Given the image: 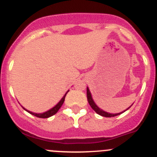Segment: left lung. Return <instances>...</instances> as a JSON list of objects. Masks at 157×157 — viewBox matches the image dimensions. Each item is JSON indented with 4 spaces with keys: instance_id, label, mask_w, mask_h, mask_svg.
<instances>
[{
    "instance_id": "obj_1",
    "label": "left lung",
    "mask_w": 157,
    "mask_h": 157,
    "mask_svg": "<svg viewBox=\"0 0 157 157\" xmlns=\"http://www.w3.org/2000/svg\"><path fill=\"white\" fill-rule=\"evenodd\" d=\"M86 94H87V100H88V102H89V104H90V105L91 108H92V109H94V110L95 111V112H97L98 115H100V116H105V117H114V116H118V115H120L121 113H123V112H120V113L112 114V113H109V112H105V111H103L102 109H100V108H98V106H97V105L94 103V100H93V98H92V96H91L90 91V90H89L88 87H87V89H86ZM127 109H126L125 111H127ZM125 111H124V112H125Z\"/></svg>"
}]
</instances>
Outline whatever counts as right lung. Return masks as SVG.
Wrapping results in <instances>:
<instances>
[{"label": "right lung", "mask_w": 157, "mask_h": 157, "mask_svg": "<svg viewBox=\"0 0 157 157\" xmlns=\"http://www.w3.org/2000/svg\"><path fill=\"white\" fill-rule=\"evenodd\" d=\"M68 92V91H67ZM67 92L65 94V95L63 96V98H62L61 100H60V101H59V103L57 104V105H56V106H54L52 109H51L50 110L47 111V112H43V113H34V112H30V111L27 110V109H25L24 108V110L27 111V112H29L30 114L33 115V116H36V117H38V118H43V119H45V118H48L50 117V116H53V115H55L56 113V112L59 111V109H60V107L62 106V105L63 104V102H64V99H65V97H66V94H67Z\"/></svg>", "instance_id": "right-lung-1"}]
</instances>
